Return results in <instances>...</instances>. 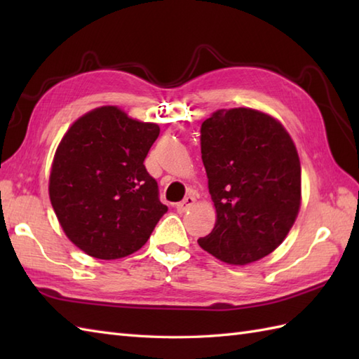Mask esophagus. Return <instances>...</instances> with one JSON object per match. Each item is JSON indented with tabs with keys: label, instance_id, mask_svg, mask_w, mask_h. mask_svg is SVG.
<instances>
[{
	"label": "esophagus",
	"instance_id": "34e87169",
	"mask_svg": "<svg viewBox=\"0 0 359 359\" xmlns=\"http://www.w3.org/2000/svg\"><path fill=\"white\" fill-rule=\"evenodd\" d=\"M194 202H196V199H194L193 196H187L184 201L177 203V207H175V208H177V211H179V212H185V211H188L189 208L193 207Z\"/></svg>",
	"mask_w": 359,
	"mask_h": 359
}]
</instances>
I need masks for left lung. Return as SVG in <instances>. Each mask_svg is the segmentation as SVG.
I'll list each match as a JSON object with an SVG mask.
<instances>
[{"mask_svg":"<svg viewBox=\"0 0 359 359\" xmlns=\"http://www.w3.org/2000/svg\"><path fill=\"white\" fill-rule=\"evenodd\" d=\"M201 151L217 219L199 245L231 265L270 255L301 207V163L292 137L269 114L219 109L201 126Z\"/></svg>","mask_w":359,"mask_h":359,"instance_id":"left-lung-1","label":"left lung"}]
</instances>
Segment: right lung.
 Here are the masks:
<instances>
[{
    "mask_svg": "<svg viewBox=\"0 0 359 359\" xmlns=\"http://www.w3.org/2000/svg\"><path fill=\"white\" fill-rule=\"evenodd\" d=\"M156 123L102 106L67 129L53 157L49 197L72 243L97 259L140 250L168 211L143 162L158 137Z\"/></svg>",
    "mask_w": 359,
    "mask_h": 359,
    "instance_id": "obj_1",
    "label": "right lung"
}]
</instances>
